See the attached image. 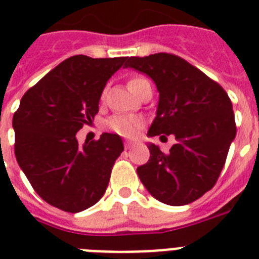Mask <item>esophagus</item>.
<instances>
[{"label": "esophagus", "instance_id": "1", "mask_svg": "<svg viewBox=\"0 0 259 259\" xmlns=\"http://www.w3.org/2000/svg\"><path fill=\"white\" fill-rule=\"evenodd\" d=\"M134 147H135V143H132V141H125L124 143L125 149H132Z\"/></svg>", "mask_w": 259, "mask_h": 259}]
</instances>
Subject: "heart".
Listing matches in <instances>:
<instances>
[{
	"instance_id": "obj_1",
	"label": "heart",
	"mask_w": 259,
	"mask_h": 259,
	"mask_svg": "<svg viewBox=\"0 0 259 259\" xmlns=\"http://www.w3.org/2000/svg\"><path fill=\"white\" fill-rule=\"evenodd\" d=\"M145 83L151 82L144 77H134L128 81V89L131 90L135 96H138L140 89ZM141 125H143L141 119L136 118V116H130V115H114L106 120V127L123 138H135L140 131Z\"/></svg>"
}]
</instances>
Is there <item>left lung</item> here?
Returning a JSON list of instances; mask_svg holds the SVG:
<instances>
[{"label": "left lung", "instance_id": "obj_1", "mask_svg": "<svg viewBox=\"0 0 259 259\" xmlns=\"http://www.w3.org/2000/svg\"><path fill=\"white\" fill-rule=\"evenodd\" d=\"M125 68L144 73L160 93L148 136L174 135L165 154L148 144L151 157L138 174L153 198L169 205L194 202L215 186L236 138L228 94L202 70L170 54L130 57Z\"/></svg>", "mask_w": 259, "mask_h": 259}]
</instances>
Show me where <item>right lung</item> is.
Wrapping results in <instances>:
<instances>
[{
  "mask_svg": "<svg viewBox=\"0 0 259 259\" xmlns=\"http://www.w3.org/2000/svg\"><path fill=\"white\" fill-rule=\"evenodd\" d=\"M127 57L64 60L26 92L13 116L15 157L36 194L65 212L96 204L124 151L119 135L79 147L77 132L94 120L106 83Z\"/></svg>",
  "mask_w": 259,
  "mask_h": 259,
  "instance_id": "obj_1",
  "label": "right lung"
}]
</instances>
